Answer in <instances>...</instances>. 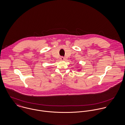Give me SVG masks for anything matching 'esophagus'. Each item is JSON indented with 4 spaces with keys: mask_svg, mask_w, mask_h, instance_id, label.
<instances>
[{
    "mask_svg": "<svg viewBox=\"0 0 125 125\" xmlns=\"http://www.w3.org/2000/svg\"><path fill=\"white\" fill-rule=\"evenodd\" d=\"M60 59H61L62 61H63V60H64L65 58H64L63 57H61V58H60Z\"/></svg>",
    "mask_w": 125,
    "mask_h": 125,
    "instance_id": "esophagus-1",
    "label": "esophagus"
}]
</instances>
